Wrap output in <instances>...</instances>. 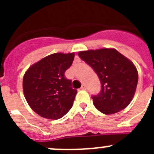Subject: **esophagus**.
<instances>
[{
    "mask_svg": "<svg viewBox=\"0 0 154 154\" xmlns=\"http://www.w3.org/2000/svg\"><path fill=\"white\" fill-rule=\"evenodd\" d=\"M80 89H81L82 90H85V89H86V87H85V85H82L81 88H80Z\"/></svg>",
    "mask_w": 154,
    "mask_h": 154,
    "instance_id": "1",
    "label": "esophagus"
}]
</instances>
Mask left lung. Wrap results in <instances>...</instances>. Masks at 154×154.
I'll return each instance as SVG.
<instances>
[{
	"label": "left lung",
	"instance_id": "obj_1",
	"mask_svg": "<svg viewBox=\"0 0 154 154\" xmlns=\"http://www.w3.org/2000/svg\"><path fill=\"white\" fill-rule=\"evenodd\" d=\"M79 56L90 65L101 82V92L92 97L95 107L109 115L128 106L138 82L134 64L114 48L79 51Z\"/></svg>",
	"mask_w": 154,
	"mask_h": 154
}]
</instances>
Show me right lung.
Wrapping results in <instances>:
<instances>
[{"mask_svg": "<svg viewBox=\"0 0 154 154\" xmlns=\"http://www.w3.org/2000/svg\"><path fill=\"white\" fill-rule=\"evenodd\" d=\"M74 53H55L32 65L23 78L24 97L34 112L42 117L58 119L72 107L77 90L65 77L72 64Z\"/></svg>", "mask_w": 154, "mask_h": 154, "instance_id": "obj_1", "label": "right lung"}]
</instances>
